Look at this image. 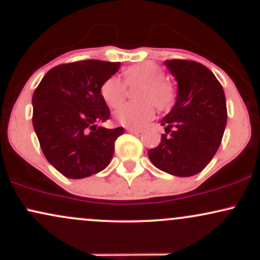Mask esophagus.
I'll list each match as a JSON object with an SVG mask.
<instances>
[{
    "mask_svg": "<svg viewBox=\"0 0 260 260\" xmlns=\"http://www.w3.org/2000/svg\"><path fill=\"white\" fill-rule=\"evenodd\" d=\"M127 132L129 133H133V134H139L143 132V129H139V128H126Z\"/></svg>",
    "mask_w": 260,
    "mask_h": 260,
    "instance_id": "esophagus-1",
    "label": "esophagus"
}]
</instances>
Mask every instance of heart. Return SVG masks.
<instances>
[{"instance_id": "obj_1", "label": "heart", "mask_w": 260, "mask_h": 260, "mask_svg": "<svg viewBox=\"0 0 260 260\" xmlns=\"http://www.w3.org/2000/svg\"><path fill=\"white\" fill-rule=\"evenodd\" d=\"M123 81L117 77H110L101 84L100 94L106 105L116 109L123 103L127 86L140 85L136 94L138 103L121 106L115 112L118 123L128 128L144 126L153 120L155 107L160 111H169L177 99V86L165 77L164 70L155 62L132 64L123 71Z\"/></svg>"}]
</instances>
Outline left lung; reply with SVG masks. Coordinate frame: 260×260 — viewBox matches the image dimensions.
Returning a JSON list of instances; mask_svg holds the SVG:
<instances>
[{
	"mask_svg": "<svg viewBox=\"0 0 260 260\" xmlns=\"http://www.w3.org/2000/svg\"><path fill=\"white\" fill-rule=\"evenodd\" d=\"M177 80L175 106L161 124L165 132L148 151L154 166L170 175L188 177L201 172L221 144L228 121L225 92L209 68L189 59H168Z\"/></svg>",
	"mask_w": 260,
	"mask_h": 260,
	"instance_id": "obj_1",
	"label": "left lung"
}]
</instances>
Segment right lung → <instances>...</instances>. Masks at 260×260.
<instances>
[{"label": "right lung", "mask_w": 260, "mask_h": 260, "mask_svg": "<svg viewBox=\"0 0 260 260\" xmlns=\"http://www.w3.org/2000/svg\"><path fill=\"white\" fill-rule=\"evenodd\" d=\"M120 62L85 59L59 64L41 79L32 95V126L47 161L68 178L103 171L112 159L115 140L123 127L107 129L110 118L101 84Z\"/></svg>", "instance_id": "right-lung-1"}]
</instances>
